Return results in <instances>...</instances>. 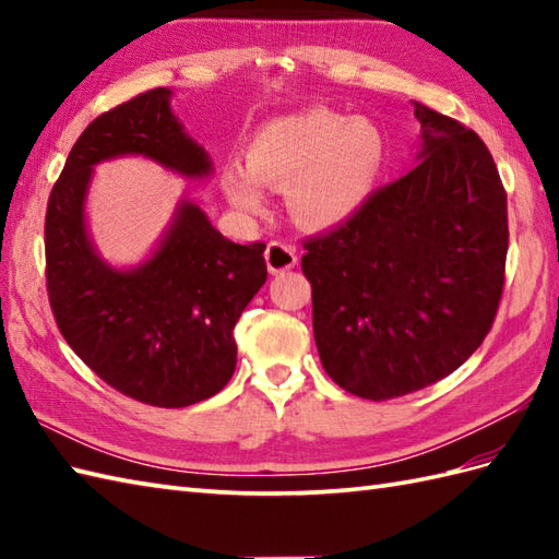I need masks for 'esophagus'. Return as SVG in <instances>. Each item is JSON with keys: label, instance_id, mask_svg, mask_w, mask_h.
Instances as JSON below:
<instances>
[{"label": "esophagus", "instance_id": "obj_1", "mask_svg": "<svg viewBox=\"0 0 559 559\" xmlns=\"http://www.w3.org/2000/svg\"><path fill=\"white\" fill-rule=\"evenodd\" d=\"M266 264L271 273L290 271L295 264H298V249H295L293 242L273 240L266 249Z\"/></svg>", "mask_w": 559, "mask_h": 559}]
</instances>
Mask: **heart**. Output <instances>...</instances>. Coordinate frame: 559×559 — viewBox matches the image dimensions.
Returning <instances> with one entry per match:
<instances>
[{
	"mask_svg": "<svg viewBox=\"0 0 559 559\" xmlns=\"http://www.w3.org/2000/svg\"><path fill=\"white\" fill-rule=\"evenodd\" d=\"M384 165L386 139L372 120L310 108L261 124L247 146V165H228L221 185L247 213L264 209V185L286 189L290 216L322 230L367 204Z\"/></svg>",
	"mask_w": 559,
	"mask_h": 559,
	"instance_id": "1",
	"label": "heart"
}]
</instances>
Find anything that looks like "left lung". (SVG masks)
<instances>
[{
  "label": "left lung",
  "mask_w": 559,
  "mask_h": 559,
  "mask_svg": "<svg viewBox=\"0 0 559 559\" xmlns=\"http://www.w3.org/2000/svg\"><path fill=\"white\" fill-rule=\"evenodd\" d=\"M418 165L338 228L305 240L326 374L370 401L466 362L492 329L509 249L507 192L483 139L415 103Z\"/></svg>",
  "instance_id": "obj_1"
}]
</instances>
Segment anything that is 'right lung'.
Returning a JSON list of instances; mask_svg holds the SVG:
<instances>
[{
	"label": "right lung",
	"instance_id": "obj_1",
	"mask_svg": "<svg viewBox=\"0 0 559 559\" xmlns=\"http://www.w3.org/2000/svg\"><path fill=\"white\" fill-rule=\"evenodd\" d=\"M146 156L187 177L211 173L185 134L170 91L139 93L76 139L45 213L47 298L64 341L105 384L158 408H185L230 382L235 324L266 283L264 242L237 245L182 201L144 264L117 271L93 249L83 201L93 165Z\"/></svg>",
	"mask_w": 559,
	"mask_h": 559
}]
</instances>
